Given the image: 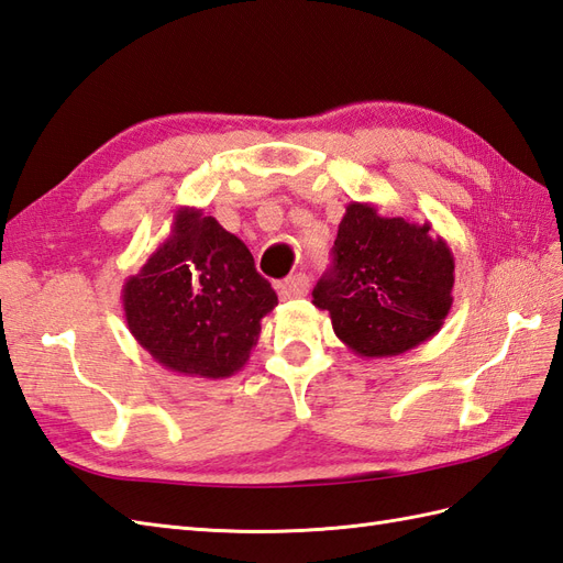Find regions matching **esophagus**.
Wrapping results in <instances>:
<instances>
[{
  "label": "esophagus",
  "instance_id": "34e87169",
  "mask_svg": "<svg viewBox=\"0 0 563 563\" xmlns=\"http://www.w3.org/2000/svg\"><path fill=\"white\" fill-rule=\"evenodd\" d=\"M279 296L286 300V298H300V296H306L308 294V289H310V279L306 277L303 272H298V274H294V277H289V279H284L279 286Z\"/></svg>",
  "mask_w": 563,
  "mask_h": 563
}]
</instances>
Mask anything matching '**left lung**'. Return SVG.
Segmentation results:
<instances>
[{
  "label": "left lung",
  "mask_w": 563,
  "mask_h": 563,
  "mask_svg": "<svg viewBox=\"0 0 563 563\" xmlns=\"http://www.w3.org/2000/svg\"><path fill=\"white\" fill-rule=\"evenodd\" d=\"M332 253L312 306L329 312L334 334L353 353L391 358L440 332L454 303V255L430 222L349 202Z\"/></svg>",
  "instance_id": "left-lung-1"
}]
</instances>
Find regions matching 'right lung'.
<instances>
[{
	"instance_id": "right-lung-1",
	"label": "right lung",
	"mask_w": 563,
	"mask_h": 563,
	"mask_svg": "<svg viewBox=\"0 0 563 563\" xmlns=\"http://www.w3.org/2000/svg\"><path fill=\"white\" fill-rule=\"evenodd\" d=\"M135 341L172 373L231 377L277 306L245 243L198 208H178L169 239L123 284Z\"/></svg>"
}]
</instances>
